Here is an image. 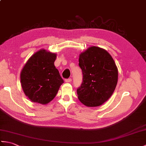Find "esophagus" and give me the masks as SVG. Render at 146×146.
<instances>
[{
	"instance_id": "34e87169",
	"label": "esophagus",
	"mask_w": 146,
	"mask_h": 146,
	"mask_svg": "<svg viewBox=\"0 0 146 146\" xmlns=\"http://www.w3.org/2000/svg\"><path fill=\"white\" fill-rule=\"evenodd\" d=\"M71 81H72V80H71V78H68V79H65V82L68 83V82H71Z\"/></svg>"
}]
</instances>
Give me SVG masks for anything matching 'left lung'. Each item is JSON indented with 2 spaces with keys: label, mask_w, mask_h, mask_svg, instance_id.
Listing matches in <instances>:
<instances>
[{
  "label": "left lung",
  "mask_w": 146,
  "mask_h": 146,
  "mask_svg": "<svg viewBox=\"0 0 146 146\" xmlns=\"http://www.w3.org/2000/svg\"><path fill=\"white\" fill-rule=\"evenodd\" d=\"M79 66L83 81L77 88L80 101L87 107H98L112 95L118 80V70L112 57L105 49L92 46L80 54Z\"/></svg>",
  "instance_id": "obj_1"
}]
</instances>
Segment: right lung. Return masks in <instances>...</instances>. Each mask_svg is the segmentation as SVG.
Instances as JSON below:
<instances>
[{"instance_id":"add662e5","label":"right lung","mask_w":146,"mask_h":146,"mask_svg":"<svg viewBox=\"0 0 146 146\" xmlns=\"http://www.w3.org/2000/svg\"><path fill=\"white\" fill-rule=\"evenodd\" d=\"M56 54L44 49L36 52L27 61L21 73L24 94L33 102L48 104L64 82L54 63Z\"/></svg>"}]
</instances>
